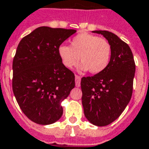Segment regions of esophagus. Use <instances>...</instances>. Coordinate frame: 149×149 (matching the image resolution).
Instances as JSON below:
<instances>
[{
    "instance_id": "34e87169",
    "label": "esophagus",
    "mask_w": 149,
    "mask_h": 149,
    "mask_svg": "<svg viewBox=\"0 0 149 149\" xmlns=\"http://www.w3.org/2000/svg\"><path fill=\"white\" fill-rule=\"evenodd\" d=\"M81 77L78 75L75 76V81H76V86L77 87H80L81 86Z\"/></svg>"
}]
</instances>
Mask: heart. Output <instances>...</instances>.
<instances>
[{"instance_id":"b5f03b06","label":"heart","mask_w":149,"mask_h":149,"mask_svg":"<svg viewBox=\"0 0 149 149\" xmlns=\"http://www.w3.org/2000/svg\"><path fill=\"white\" fill-rule=\"evenodd\" d=\"M58 55L68 68L77 66L81 57L82 64L80 69L97 74L104 71L110 63L111 46L106 38L81 33L72 39L71 46H59Z\"/></svg>"}]
</instances>
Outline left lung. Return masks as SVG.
Instances as JSON below:
<instances>
[{
  "label": "left lung",
  "instance_id": "obj_1",
  "mask_svg": "<svg viewBox=\"0 0 149 149\" xmlns=\"http://www.w3.org/2000/svg\"><path fill=\"white\" fill-rule=\"evenodd\" d=\"M93 32L111 43V61L104 71L81 78L82 105L85 118L93 125L104 127L117 119L129 103L136 64L131 48L117 35L107 31Z\"/></svg>",
  "mask_w": 149,
  "mask_h": 149
}]
</instances>
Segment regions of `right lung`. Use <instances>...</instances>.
<instances>
[{
  "mask_svg": "<svg viewBox=\"0 0 149 149\" xmlns=\"http://www.w3.org/2000/svg\"><path fill=\"white\" fill-rule=\"evenodd\" d=\"M76 30L40 26L25 36L13 61V94L29 119L41 125L59 120L61 102L75 87L74 73L62 64L58 47Z\"/></svg>",
  "mask_w": 149,
  "mask_h": 149,
  "instance_id": "obj_1",
  "label": "right lung"
}]
</instances>
